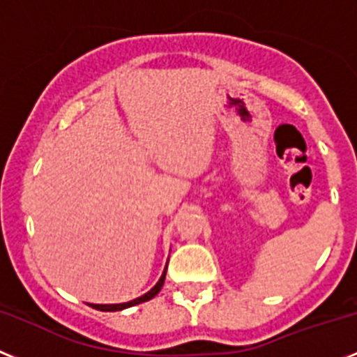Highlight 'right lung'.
<instances>
[{"label": "right lung", "instance_id": "right-lung-1", "mask_svg": "<svg viewBox=\"0 0 357 357\" xmlns=\"http://www.w3.org/2000/svg\"><path fill=\"white\" fill-rule=\"evenodd\" d=\"M165 274H167V268H165L163 274H161L160 281H158V283H155V285L152 287V289L149 290L146 294L139 296V298L132 299V301H127V303H116V305H94V303H89V305H91L92 308H96V310H101V312H116V310H123V308L134 307V305H139V303H143V301H149V299L154 298V296L161 290V287H163Z\"/></svg>", "mask_w": 357, "mask_h": 357}]
</instances>
